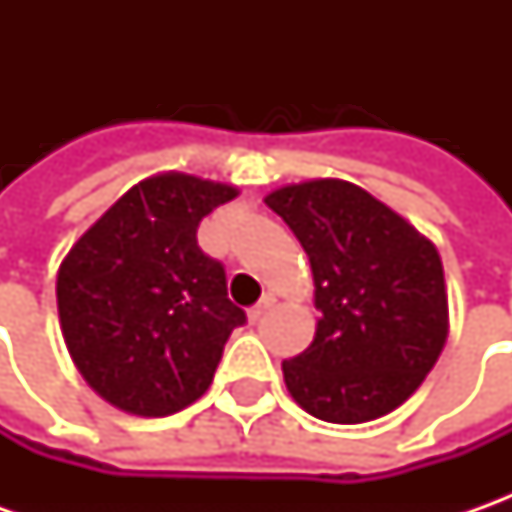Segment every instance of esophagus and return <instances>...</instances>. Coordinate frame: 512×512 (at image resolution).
<instances>
[{"label": "esophagus", "instance_id": "esophagus-1", "mask_svg": "<svg viewBox=\"0 0 512 512\" xmlns=\"http://www.w3.org/2000/svg\"><path fill=\"white\" fill-rule=\"evenodd\" d=\"M273 305H276V296H273V293L262 296V302H259V305L247 310V319H250V325H256V322H259V319H262V316H265L267 310H270Z\"/></svg>", "mask_w": 512, "mask_h": 512}]
</instances>
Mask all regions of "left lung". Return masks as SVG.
<instances>
[{"instance_id":"1","label":"left lung","mask_w":512,"mask_h":512,"mask_svg":"<svg viewBox=\"0 0 512 512\" xmlns=\"http://www.w3.org/2000/svg\"><path fill=\"white\" fill-rule=\"evenodd\" d=\"M265 205L305 247L319 325L282 362L293 402L330 424H362L407 402L447 342V287L436 245L353 182L276 187Z\"/></svg>"}]
</instances>
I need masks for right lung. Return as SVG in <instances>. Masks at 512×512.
Segmentation results:
<instances>
[{
  "label": "right lung",
  "mask_w": 512,
  "mask_h": 512,
  "mask_svg": "<svg viewBox=\"0 0 512 512\" xmlns=\"http://www.w3.org/2000/svg\"><path fill=\"white\" fill-rule=\"evenodd\" d=\"M239 190L168 170L142 179L79 236L56 276L59 325L82 379L113 407L159 419L213 382L245 310L196 227Z\"/></svg>",
  "instance_id": "right-lung-1"
}]
</instances>
